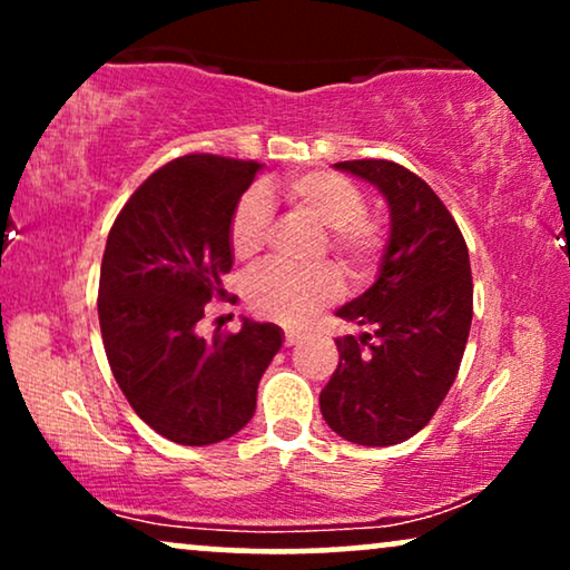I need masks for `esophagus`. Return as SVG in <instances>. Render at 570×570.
Returning a JSON list of instances; mask_svg holds the SVG:
<instances>
[{
	"label": "esophagus",
	"mask_w": 570,
	"mask_h": 570,
	"mask_svg": "<svg viewBox=\"0 0 570 570\" xmlns=\"http://www.w3.org/2000/svg\"><path fill=\"white\" fill-rule=\"evenodd\" d=\"M301 337H303V334H301V332H295V330H285V345H287V347L298 345V342H301Z\"/></svg>",
	"instance_id": "34e87169"
}]
</instances>
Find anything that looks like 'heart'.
<instances>
[{"mask_svg": "<svg viewBox=\"0 0 570 570\" xmlns=\"http://www.w3.org/2000/svg\"><path fill=\"white\" fill-rule=\"evenodd\" d=\"M283 197L322 225L326 246L350 277H368L386 248L384 225L365 215V197L350 178L332 170H308L287 181ZM272 191L252 189L233 207L228 223L230 254L238 262H254L264 246L269 225ZM342 291L340 272L322 264L308 272L269 267L256 272L246 285V303L256 316L283 324H303L318 308L330 306Z\"/></svg>", "mask_w": 570, "mask_h": 570, "instance_id": "heart-1", "label": "heart"}]
</instances>
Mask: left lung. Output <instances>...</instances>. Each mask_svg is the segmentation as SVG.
<instances>
[{
    "mask_svg": "<svg viewBox=\"0 0 570 570\" xmlns=\"http://www.w3.org/2000/svg\"><path fill=\"white\" fill-rule=\"evenodd\" d=\"M389 205L379 279L337 311L363 334L334 340L337 371L318 404L326 425L361 446H394L431 423L462 363L472 272L462 230L423 178L392 160H345Z\"/></svg>",
    "mask_w": 570,
    "mask_h": 570,
    "instance_id": "8db88e82",
    "label": "left lung"
}]
</instances>
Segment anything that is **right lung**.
I'll return each instance as SVG.
<instances>
[{
    "label": "right lung",
    "mask_w": 570,
    "mask_h": 570,
    "mask_svg": "<svg viewBox=\"0 0 570 570\" xmlns=\"http://www.w3.org/2000/svg\"><path fill=\"white\" fill-rule=\"evenodd\" d=\"M259 168L205 153L170 160L131 194L106 240L98 318L108 365L131 410L181 446L238 433L283 345L279 326L252 318L236 334H197L207 303L228 295V223Z\"/></svg>",
    "instance_id": "add662e5"
}]
</instances>
